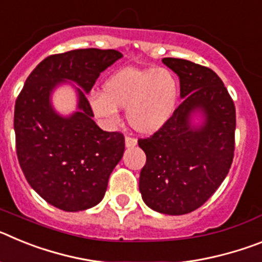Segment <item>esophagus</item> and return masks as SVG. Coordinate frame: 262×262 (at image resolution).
<instances>
[{"label": "esophagus", "instance_id": "1", "mask_svg": "<svg viewBox=\"0 0 262 262\" xmlns=\"http://www.w3.org/2000/svg\"><path fill=\"white\" fill-rule=\"evenodd\" d=\"M138 144V140L133 136H126V147L127 148H133Z\"/></svg>", "mask_w": 262, "mask_h": 262}]
</instances>
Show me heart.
<instances>
[{
	"mask_svg": "<svg viewBox=\"0 0 262 262\" xmlns=\"http://www.w3.org/2000/svg\"><path fill=\"white\" fill-rule=\"evenodd\" d=\"M177 99L178 81L169 69L127 67L106 78L102 93L92 94L89 103L107 122L118 119V108H127L129 126L154 134L172 117Z\"/></svg>",
	"mask_w": 262,
	"mask_h": 262,
	"instance_id": "1",
	"label": "heart"
}]
</instances>
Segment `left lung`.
Wrapping results in <instances>:
<instances>
[{"label": "left lung", "mask_w": 262, "mask_h": 262, "mask_svg": "<svg viewBox=\"0 0 262 262\" xmlns=\"http://www.w3.org/2000/svg\"><path fill=\"white\" fill-rule=\"evenodd\" d=\"M163 62L180 77L184 101L154 135L138 140L147 156L139 190L155 211L184 215L201 207L230 172L236 110L212 69L174 57H165ZM194 111L205 117L198 129L190 124Z\"/></svg>", "instance_id": "left-lung-1"}]
</instances>
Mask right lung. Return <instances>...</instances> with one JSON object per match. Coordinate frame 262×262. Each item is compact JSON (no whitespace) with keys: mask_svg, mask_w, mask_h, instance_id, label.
<instances>
[{"mask_svg":"<svg viewBox=\"0 0 262 262\" xmlns=\"http://www.w3.org/2000/svg\"><path fill=\"white\" fill-rule=\"evenodd\" d=\"M122 57L115 50L84 48L51 55L30 73L15 101L14 131L22 172L30 186L50 205L82 211L102 201L108 177L124 152L122 133L99 128L85 92L79 108L60 117L49 102L53 87L64 79L88 93L99 73Z\"/></svg>","mask_w":262,"mask_h":262,"instance_id":"1","label":"right lung"}]
</instances>
